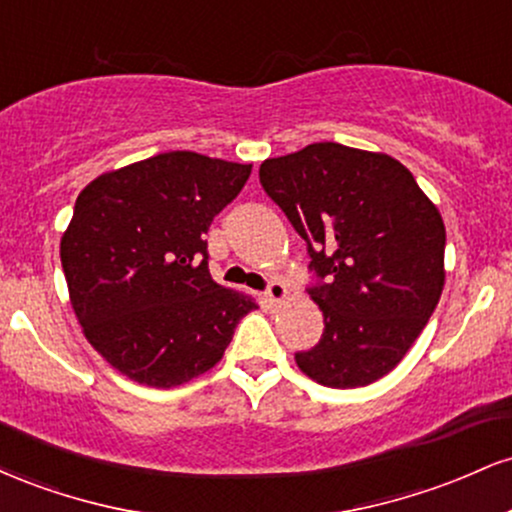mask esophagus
<instances>
[{
  "label": "esophagus",
  "mask_w": 512,
  "mask_h": 512,
  "mask_svg": "<svg viewBox=\"0 0 512 512\" xmlns=\"http://www.w3.org/2000/svg\"><path fill=\"white\" fill-rule=\"evenodd\" d=\"M264 296H267L269 303H284L286 296H289V289H286L281 281H269L267 291H264Z\"/></svg>",
  "instance_id": "esophagus-1"
}]
</instances>
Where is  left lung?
Segmentation results:
<instances>
[{"label":"left lung","mask_w":512,"mask_h":512,"mask_svg":"<svg viewBox=\"0 0 512 512\" xmlns=\"http://www.w3.org/2000/svg\"><path fill=\"white\" fill-rule=\"evenodd\" d=\"M260 182L305 240L325 330L296 363L320 385L363 387L402 361L445 284V226L387 154L320 142L267 158Z\"/></svg>","instance_id":"obj_1"}]
</instances>
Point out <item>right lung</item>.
<instances>
[{
    "label": "right lung",
    "mask_w": 512,
    "mask_h": 512,
    "mask_svg": "<svg viewBox=\"0 0 512 512\" xmlns=\"http://www.w3.org/2000/svg\"><path fill=\"white\" fill-rule=\"evenodd\" d=\"M250 163L168 151L110 170L76 197L60 243L88 344L129 380L175 387L221 361L255 298L216 284L204 233Z\"/></svg>",
    "instance_id": "obj_1"
}]
</instances>
